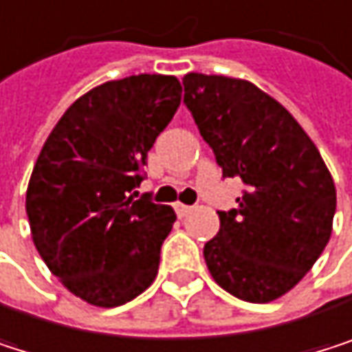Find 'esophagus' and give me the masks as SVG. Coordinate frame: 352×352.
I'll return each mask as SVG.
<instances>
[{
    "label": "esophagus",
    "mask_w": 352,
    "mask_h": 352,
    "mask_svg": "<svg viewBox=\"0 0 352 352\" xmlns=\"http://www.w3.org/2000/svg\"><path fill=\"white\" fill-rule=\"evenodd\" d=\"M175 212H177L179 217H186V214H190L192 212V206H186V204H175Z\"/></svg>",
    "instance_id": "1"
}]
</instances>
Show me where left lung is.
Here are the masks:
<instances>
[{
    "label": "left lung",
    "mask_w": 352,
    "mask_h": 352,
    "mask_svg": "<svg viewBox=\"0 0 352 352\" xmlns=\"http://www.w3.org/2000/svg\"><path fill=\"white\" fill-rule=\"evenodd\" d=\"M184 102L212 148L223 177L243 182L237 208L204 245L212 278L250 303L291 291L322 256L336 188L295 117L248 80L188 74Z\"/></svg>",
    "instance_id": "obj_1"
}]
</instances>
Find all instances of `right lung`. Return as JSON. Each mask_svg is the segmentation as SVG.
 Wrapping results in <instances>:
<instances>
[{"label": "right lung", "instance_id": "1", "mask_svg": "<svg viewBox=\"0 0 352 352\" xmlns=\"http://www.w3.org/2000/svg\"><path fill=\"white\" fill-rule=\"evenodd\" d=\"M179 102L175 76L104 82L63 113L34 162L26 190L32 241L63 287L90 305H123L156 278L177 217L133 190Z\"/></svg>", "mask_w": 352, "mask_h": 352}]
</instances>
